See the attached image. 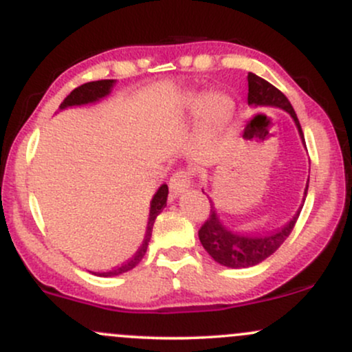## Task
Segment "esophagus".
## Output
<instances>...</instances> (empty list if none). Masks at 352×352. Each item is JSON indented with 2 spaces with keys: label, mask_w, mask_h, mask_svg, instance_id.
Returning a JSON list of instances; mask_svg holds the SVG:
<instances>
[{
  "label": "esophagus",
  "mask_w": 352,
  "mask_h": 352,
  "mask_svg": "<svg viewBox=\"0 0 352 352\" xmlns=\"http://www.w3.org/2000/svg\"><path fill=\"white\" fill-rule=\"evenodd\" d=\"M192 185V173L187 170H179L175 172L170 177V182H168V187H170V193L172 195L179 197L185 190L190 188Z\"/></svg>",
  "instance_id": "obj_1"
}]
</instances>
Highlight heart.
<instances>
[{"label": "heart", "instance_id": "heart-1", "mask_svg": "<svg viewBox=\"0 0 352 352\" xmlns=\"http://www.w3.org/2000/svg\"><path fill=\"white\" fill-rule=\"evenodd\" d=\"M184 109L190 114H199L207 127L225 124L235 111V102L223 92H193L184 100Z\"/></svg>", "mask_w": 352, "mask_h": 352}]
</instances>
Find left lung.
Here are the masks:
<instances>
[{"mask_svg": "<svg viewBox=\"0 0 352 352\" xmlns=\"http://www.w3.org/2000/svg\"><path fill=\"white\" fill-rule=\"evenodd\" d=\"M248 106L274 107L288 112L294 125H296L301 142L305 145V135H302L300 120H298L292 102L273 84L261 79L260 76L253 74V72H248ZM306 193H308V184H306L305 197ZM305 197H302L301 207L298 208L292 220L283 228L273 233H266V235H246L243 232L232 230L228 225L223 223V220L218 215L215 204L210 199L212 210H210V218L199 232L200 243L204 245V248L217 263L228 266V268H250V266L261 263L266 258L272 256L283 245V241L289 236L298 217H300L302 205H305Z\"/></svg>", "mask_w": 352, "mask_h": 352, "instance_id": "obj_1", "label": "left lung"}]
</instances>
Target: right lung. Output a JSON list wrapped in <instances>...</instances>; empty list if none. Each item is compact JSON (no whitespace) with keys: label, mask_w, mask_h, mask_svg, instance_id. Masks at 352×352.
<instances>
[{"label":"right lung","mask_w":352,"mask_h":352,"mask_svg":"<svg viewBox=\"0 0 352 352\" xmlns=\"http://www.w3.org/2000/svg\"><path fill=\"white\" fill-rule=\"evenodd\" d=\"M116 79H104V80H94V82H87L79 86L78 89L71 92L66 99L63 100L59 109L67 107H74V106H84V104H91V102H98V100L107 98L111 94L112 87H114ZM167 195H168V187L167 185H160L159 190L155 192V195L152 197L151 201V210H148V221H147V228H145V236L142 245L139 246L134 256L131 260H127L122 266H117L116 270H111V272H104V273H94L98 276H104V278H111V276H119V274L131 272L132 268H135L137 265L142 261L145 252H147L148 241H151L152 236V228L153 223H155V218L160 215V212L165 208L167 205Z\"/></svg>","instance_id":"1"}]
</instances>
